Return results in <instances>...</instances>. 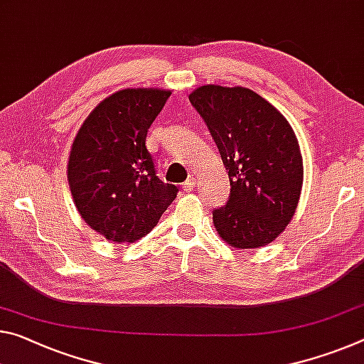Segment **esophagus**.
Listing matches in <instances>:
<instances>
[{"label": "esophagus", "instance_id": "1", "mask_svg": "<svg viewBox=\"0 0 364 364\" xmlns=\"http://www.w3.org/2000/svg\"><path fill=\"white\" fill-rule=\"evenodd\" d=\"M194 184H196L194 178H193V176H189L188 180L184 181V184H183V189H184V191H191V189L194 188Z\"/></svg>", "mask_w": 364, "mask_h": 364}]
</instances>
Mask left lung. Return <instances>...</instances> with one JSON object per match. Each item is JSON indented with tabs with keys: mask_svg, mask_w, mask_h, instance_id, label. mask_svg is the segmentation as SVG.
I'll return each mask as SVG.
<instances>
[{
	"mask_svg": "<svg viewBox=\"0 0 364 364\" xmlns=\"http://www.w3.org/2000/svg\"><path fill=\"white\" fill-rule=\"evenodd\" d=\"M215 141L230 178L228 203L213 227L236 250L261 247L279 236L298 209L303 157L287 118L246 87L200 85L189 94Z\"/></svg>",
	"mask_w": 364,
	"mask_h": 364,
	"instance_id": "left-lung-1",
	"label": "left lung"
}]
</instances>
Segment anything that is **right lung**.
I'll return each instance as SVG.
<instances>
[{"label":"right lung","instance_id":"right-lung-1","mask_svg":"<svg viewBox=\"0 0 364 364\" xmlns=\"http://www.w3.org/2000/svg\"><path fill=\"white\" fill-rule=\"evenodd\" d=\"M170 90L137 87L102 100L80 124L68 159V183L79 215L114 243H134L160 220L178 188L159 180L147 129Z\"/></svg>","mask_w":364,"mask_h":364}]
</instances>
